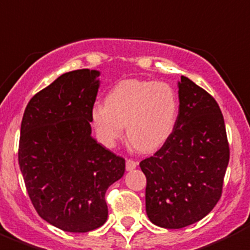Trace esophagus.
<instances>
[{
    "label": "esophagus",
    "mask_w": 250,
    "mask_h": 250,
    "mask_svg": "<svg viewBox=\"0 0 250 250\" xmlns=\"http://www.w3.org/2000/svg\"><path fill=\"white\" fill-rule=\"evenodd\" d=\"M136 167H137V162H134L133 160H127L125 161V170L127 171L134 170Z\"/></svg>",
    "instance_id": "obj_1"
}]
</instances>
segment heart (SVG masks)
I'll list each match as a JSON object with an SVG mask.
<instances>
[{
  "mask_svg": "<svg viewBox=\"0 0 250 250\" xmlns=\"http://www.w3.org/2000/svg\"><path fill=\"white\" fill-rule=\"evenodd\" d=\"M179 117L175 89L164 82L127 79L109 90L104 104H97L90 121L103 146L113 147L123 136L141 152H153L172 134Z\"/></svg>",
  "mask_w": 250,
  "mask_h": 250,
  "instance_id": "b5f03b06",
  "label": "heart"
}]
</instances>
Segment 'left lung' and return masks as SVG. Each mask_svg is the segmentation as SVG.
<instances>
[{
	"mask_svg": "<svg viewBox=\"0 0 250 250\" xmlns=\"http://www.w3.org/2000/svg\"><path fill=\"white\" fill-rule=\"evenodd\" d=\"M172 134L143 160L146 212L155 225L181 229L205 218L221 196L229 145L221 110L211 95L182 75Z\"/></svg>",
	"mask_w": 250,
	"mask_h": 250,
	"instance_id": "obj_1",
	"label": "left lung"
}]
</instances>
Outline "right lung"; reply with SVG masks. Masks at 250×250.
<instances>
[{
    "label": "right lung",
    "instance_id": "right-lung-1",
    "mask_svg": "<svg viewBox=\"0 0 250 250\" xmlns=\"http://www.w3.org/2000/svg\"><path fill=\"white\" fill-rule=\"evenodd\" d=\"M101 71L60 75L35 94L21 122L19 165L39 215L55 228L86 233L107 221L105 192L125 162L92 137L90 112Z\"/></svg>",
    "mask_w": 250,
    "mask_h": 250
}]
</instances>
